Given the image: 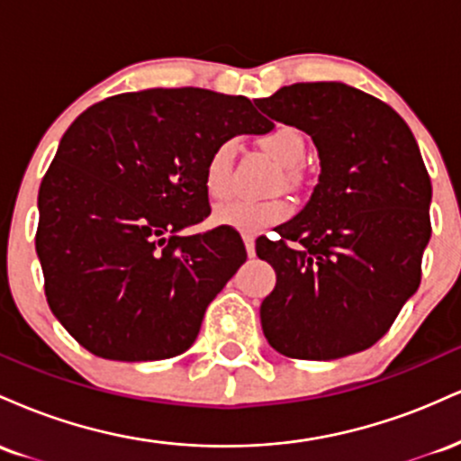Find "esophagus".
<instances>
[{"label":"esophagus","instance_id":"esophagus-1","mask_svg":"<svg viewBox=\"0 0 461 461\" xmlns=\"http://www.w3.org/2000/svg\"><path fill=\"white\" fill-rule=\"evenodd\" d=\"M242 240H245L247 256H249V258H253V256H256V238H253L251 234H245V236H242Z\"/></svg>","mask_w":461,"mask_h":461}]
</instances>
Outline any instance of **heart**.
Instances as JSON below:
<instances>
[{"instance_id": "obj_1", "label": "heart", "mask_w": 461, "mask_h": 461, "mask_svg": "<svg viewBox=\"0 0 461 461\" xmlns=\"http://www.w3.org/2000/svg\"><path fill=\"white\" fill-rule=\"evenodd\" d=\"M260 145L268 156L275 158L282 167H294L305 153V140L299 130L290 125H277L260 139ZM234 140H223L214 147L205 160L203 184L210 197H225L230 193L231 162H234ZM290 216V203L285 199H231L214 210L212 219L216 225L230 227L242 234H258L268 227L282 223Z\"/></svg>"}]
</instances>
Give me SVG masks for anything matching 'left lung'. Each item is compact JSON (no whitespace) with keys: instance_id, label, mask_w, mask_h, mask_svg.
Here are the masks:
<instances>
[{"instance_id":"obj_1","label":"left lung","mask_w":461,"mask_h":461,"mask_svg":"<svg viewBox=\"0 0 461 461\" xmlns=\"http://www.w3.org/2000/svg\"><path fill=\"white\" fill-rule=\"evenodd\" d=\"M256 105L312 136L319 184L305 208L258 238L277 273L262 331L285 357L338 359L373 347L420 285L431 182L399 114L342 82H301Z\"/></svg>"}]
</instances>
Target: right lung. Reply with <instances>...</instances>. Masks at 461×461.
I'll return each instance as SVG.
<instances>
[{"mask_svg": "<svg viewBox=\"0 0 461 461\" xmlns=\"http://www.w3.org/2000/svg\"><path fill=\"white\" fill-rule=\"evenodd\" d=\"M273 123L240 95L205 88L123 93L84 110L39 190L36 253L45 297L93 356L176 357L247 260L236 230L179 236L210 214L205 160Z\"/></svg>", "mask_w": 461, "mask_h": 461, "instance_id": "1", "label": "right lung"}]
</instances>
